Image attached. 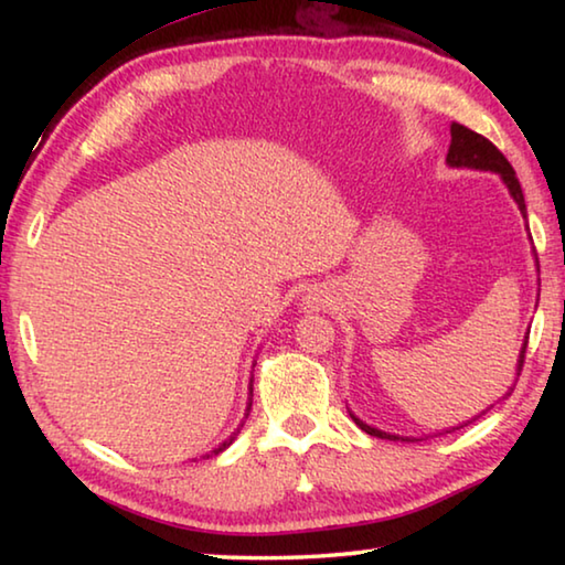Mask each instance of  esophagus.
Segmentation results:
<instances>
[{
	"instance_id": "obj_1",
	"label": "esophagus",
	"mask_w": 565,
	"mask_h": 565,
	"mask_svg": "<svg viewBox=\"0 0 565 565\" xmlns=\"http://www.w3.org/2000/svg\"><path fill=\"white\" fill-rule=\"evenodd\" d=\"M323 303H327V296H323L317 289L303 296V309L306 311H319V309H323Z\"/></svg>"
}]
</instances>
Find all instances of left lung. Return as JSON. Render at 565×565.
I'll list each match as a JSON object with an SVG mask.
<instances>
[{
    "mask_svg": "<svg viewBox=\"0 0 565 565\" xmlns=\"http://www.w3.org/2000/svg\"><path fill=\"white\" fill-rule=\"evenodd\" d=\"M446 164L451 167V169H476V171H491V174H499L501 181L505 184V189H509L511 199H513L515 204H519L521 216L525 218V199H523V191H521L519 179H515L513 167L509 164V159H505L501 151L491 145L489 139L481 137V134H476V131H471L468 127H463V124H456L454 121L451 124V147H448ZM535 266H539V259H535ZM525 343H529V333H525L523 347H521V353H519V361H515V381H519L521 369H523ZM511 391H513V386L505 391L503 398L511 396ZM486 411H489V408H486ZM486 411H483V414H486ZM349 414H351V411H349ZM478 416H481V414H478ZM351 418L356 420V426L361 428V431H366L371 436H379V438H394V441H396V438H398V441H424V438H431V436H424V438L418 436L416 438V436L388 434V431H381V428H376V426H369L366 420H361L356 414H351ZM476 418H471V420H476ZM471 420H468V424H471ZM468 424H461V426H456V428H463ZM456 428H448V431H444V434H451V431H456ZM438 436H441V434H438Z\"/></svg>",
    "mask_w": 565,
    "mask_h": 565,
    "instance_id": "1",
    "label": "left lung"
}]
</instances>
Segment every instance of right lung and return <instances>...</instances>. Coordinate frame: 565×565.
<instances>
[{"instance_id":"1","label":"right lung","mask_w":565,"mask_h":565,"mask_svg":"<svg viewBox=\"0 0 565 565\" xmlns=\"http://www.w3.org/2000/svg\"><path fill=\"white\" fill-rule=\"evenodd\" d=\"M252 396H254V376H252V379H248V398H246V414H244V420H242V424H238V426L234 428V434H232V436H228V438H226V441H222V444H218V446L214 448V451H212V454H206L204 458H209V456H216V454H222V451H226V448H228V446H232V444L236 441V436H238V434H242V428H244V424H246V418H248V411H252Z\"/></svg>"}]
</instances>
